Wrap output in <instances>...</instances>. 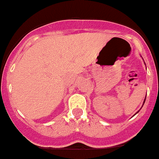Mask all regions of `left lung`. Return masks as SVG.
Wrapping results in <instances>:
<instances>
[{
  "instance_id": "1",
  "label": "left lung",
  "mask_w": 159,
  "mask_h": 159,
  "mask_svg": "<svg viewBox=\"0 0 159 159\" xmlns=\"http://www.w3.org/2000/svg\"><path fill=\"white\" fill-rule=\"evenodd\" d=\"M145 100H146V99H145ZM145 100H144V102H143V104H144V102H145Z\"/></svg>"
}]
</instances>
